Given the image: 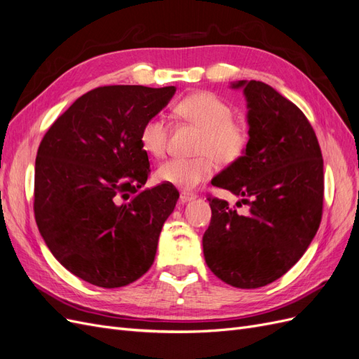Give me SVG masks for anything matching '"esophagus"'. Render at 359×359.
<instances>
[{
  "label": "esophagus",
  "mask_w": 359,
  "mask_h": 359,
  "mask_svg": "<svg viewBox=\"0 0 359 359\" xmlns=\"http://www.w3.org/2000/svg\"><path fill=\"white\" fill-rule=\"evenodd\" d=\"M192 200H195V195L194 194H189V192H180V203H189V201H192Z\"/></svg>",
  "instance_id": "obj_1"
}]
</instances>
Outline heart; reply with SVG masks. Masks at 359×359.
<instances>
[{
	"label": "heart",
	"instance_id": "obj_1",
	"mask_svg": "<svg viewBox=\"0 0 359 359\" xmlns=\"http://www.w3.org/2000/svg\"><path fill=\"white\" fill-rule=\"evenodd\" d=\"M179 116L201 128L196 158H171L156 168V179L172 187L191 191L209 180L216 168L215 156L231 164L245 155L249 146V131L234 119V109L215 92L201 90L183 98L176 107ZM170 126L155 114L149 118L140 131V144L154 156L164 155Z\"/></svg>",
	"mask_w": 359,
	"mask_h": 359
}]
</instances>
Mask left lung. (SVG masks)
Here are the masks:
<instances>
[{"mask_svg": "<svg viewBox=\"0 0 359 359\" xmlns=\"http://www.w3.org/2000/svg\"><path fill=\"white\" fill-rule=\"evenodd\" d=\"M248 100L249 146L213 179L249 205L207 198L205 264L225 283L255 289L282 277L316 236L323 205V159L316 134L294 102L257 80H240ZM240 201L237 203V205Z\"/></svg>", "mask_w": 359, "mask_h": 359, "instance_id": "1", "label": "left lung"}]
</instances>
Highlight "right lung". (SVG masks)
Returning a JSON list of instances; mask_svg holds the SVG:
<instances>
[{
	"label": "right lung",
	"mask_w": 359,
	"mask_h": 359,
	"mask_svg": "<svg viewBox=\"0 0 359 359\" xmlns=\"http://www.w3.org/2000/svg\"><path fill=\"white\" fill-rule=\"evenodd\" d=\"M175 86H100L77 98L44 134L36 159L34 215L52 255L88 283L121 287L152 267L179 192L140 188L150 172L143 123Z\"/></svg>",
	"instance_id": "obj_1"
}]
</instances>
